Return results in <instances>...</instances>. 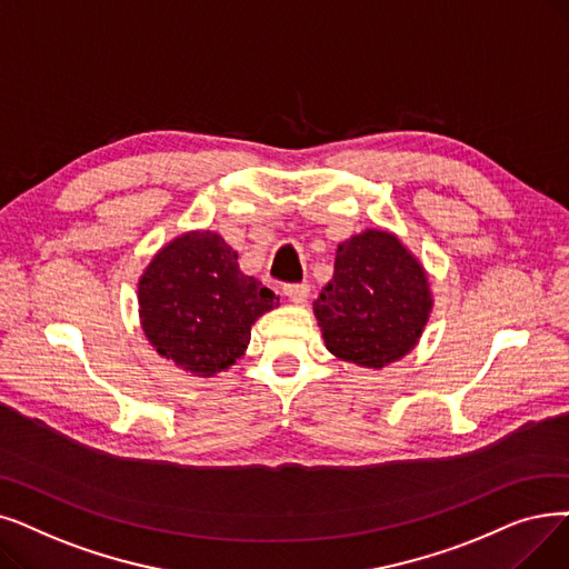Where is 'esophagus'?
I'll list each match as a JSON object with an SVG mask.
<instances>
[{
	"label": "esophagus",
	"mask_w": 569,
	"mask_h": 569,
	"mask_svg": "<svg viewBox=\"0 0 569 569\" xmlns=\"http://www.w3.org/2000/svg\"><path fill=\"white\" fill-rule=\"evenodd\" d=\"M283 292H286V298H288L292 305H305L307 298H309L311 288H309V283H288V286L283 288Z\"/></svg>",
	"instance_id": "34e87169"
}]
</instances>
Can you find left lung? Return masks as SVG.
I'll return each mask as SVG.
<instances>
[{
    "label": "left lung",
    "mask_w": 569,
    "mask_h": 569,
    "mask_svg": "<svg viewBox=\"0 0 569 569\" xmlns=\"http://www.w3.org/2000/svg\"><path fill=\"white\" fill-rule=\"evenodd\" d=\"M430 311L423 264L386 230L341 241L335 277L313 302L328 351L372 369L405 358L421 339Z\"/></svg>",
    "instance_id": "obj_1"
}]
</instances>
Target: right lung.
Listing matches in <instances>:
<instances>
[{
  "instance_id": "add662e5",
  "label": "right lung",
  "mask_w": 569,
  "mask_h": 569,
  "mask_svg": "<svg viewBox=\"0 0 569 569\" xmlns=\"http://www.w3.org/2000/svg\"><path fill=\"white\" fill-rule=\"evenodd\" d=\"M274 307L277 295L241 274L237 251L209 230L162 246L139 279L143 335L192 377L207 379L234 365L251 341V326Z\"/></svg>"
}]
</instances>
